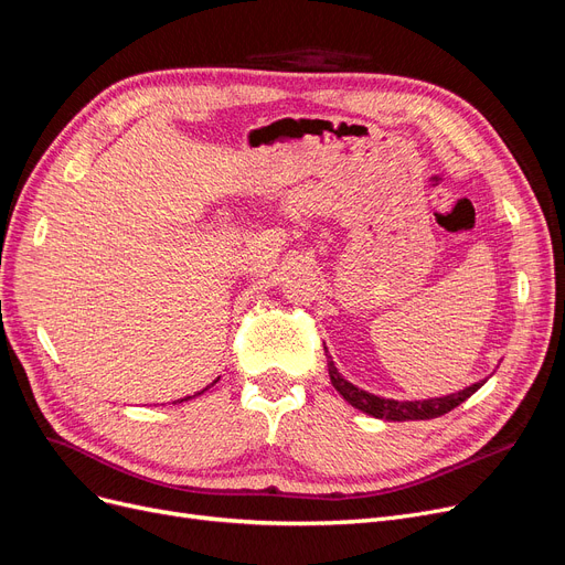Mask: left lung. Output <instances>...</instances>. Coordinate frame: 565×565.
Returning a JSON list of instances; mask_svg holds the SVG:
<instances>
[{
	"mask_svg": "<svg viewBox=\"0 0 565 565\" xmlns=\"http://www.w3.org/2000/svg\"><path fill=\"white\" fill-rule=\"evenodd\" d=\"M326 349V347H323ZM328 355V349H326ZM328 372H330V381L334 385V390L339 395L347 399L351 406H355L362 413H370L374 418L387 420V423H406V420H431V418H440L448 411L457 408L461 402L469 399L476 390L482 387L484 381L473 383L469 387H463L461 392H455V395L448 397H436V399H423V402H397V399H383L372 395V392H364L360 387H355L353 383H349L343 379L337 366L332 362V358L328 355Z\"/></svg>",
	"mask_w": 565,
	"mask_h": 565,
	"instance_id": "8db88e82",
	"label": "left lung"
}]
</instances>
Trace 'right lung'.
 Here are the masks:
<instances>
[{"instance_id":"1","label":"right lung","mask_w":565,"mask_h":565,"mask_svg":"<svg viewBox=\"0 0 565 565\" xmlns=\"http://www.w3.org/2000/svg\"><path fill=\"white\" fill-rule=\"evenodd\" d=\"M205 390H207V387H205ZM186 399H189V397H184V399H180V402H186Z\"/></svg>"}]
</instances>
